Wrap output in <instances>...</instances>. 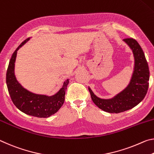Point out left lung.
Masks as SVG:
<instances>
[{
  "mask_svg": "<svg viewBox=\"0 0 154 154\" xmlns=\"http://www.w3.org/2000/svg\"><path fill=\"white\" fill-rule=\"evenodd\" d=\"M132 50L134 57V68L130 84L125 89L111 99H101L89 87L93 102L97 106L110 113H119L134 108L147 94L149 70L147 60L139 44L133 38L123 39Z\"/></svg>",
  "mask_w": 154,
  "mask_h": 154,
  "instance_id": "left-lung-1",
  "label": "left lung"
}]
</instances>
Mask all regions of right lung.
<instances>
[{
  "instance_id": "obj_1",
  "label": "right lung",
  "mask_w": 154,
  "mask_h": 154,
  "mask_svg": "<svg viewBox=\"0 0 154 154\" xmlns=\"http://www.w3.org/2000/svg\"><path fill=\"white\" fill-rule=\"evenodd\" d=\"M29 39L22 42L12 54L7 70V86L12 102L20 111L33 117L46 118L56 113L63 104L69 79L65 80L60 89L52 96L33 94L20 84L14 74L17 51Z\"/></svg>"
}]
</instances>
